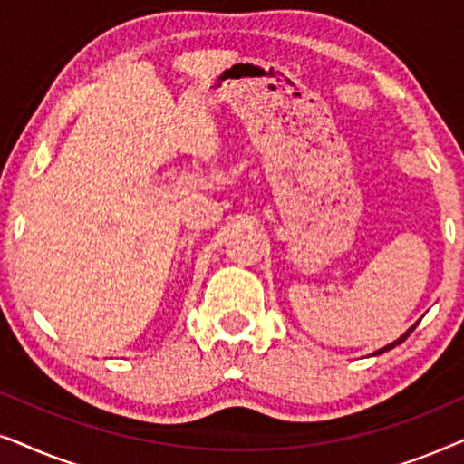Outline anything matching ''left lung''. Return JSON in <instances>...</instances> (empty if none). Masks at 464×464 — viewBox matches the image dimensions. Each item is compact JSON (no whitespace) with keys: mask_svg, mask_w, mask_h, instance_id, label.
<instances>
[{"mask_svg":"<svg viewBox=\"0 0 464 464\" xmlns=\"http://www.w3.org/2000/svg\"><path fill=\"white\" fill-rule=\"evenodd\" d=\"M414 327H416V325H414ZM414 327H410V329H408V332H405V334L401 335V338H399L397 342H392V344H389V346H384V348H380V351H376V353H373V354H382V353H386V351H391V348H395L397 344H401V342H403L405 338H408V335H410L411 332H414Z\"/></svg>","mask_w":464,"mask_h":464,"instance_id":"8db88e82","label":"left lung"}]
</instances>
